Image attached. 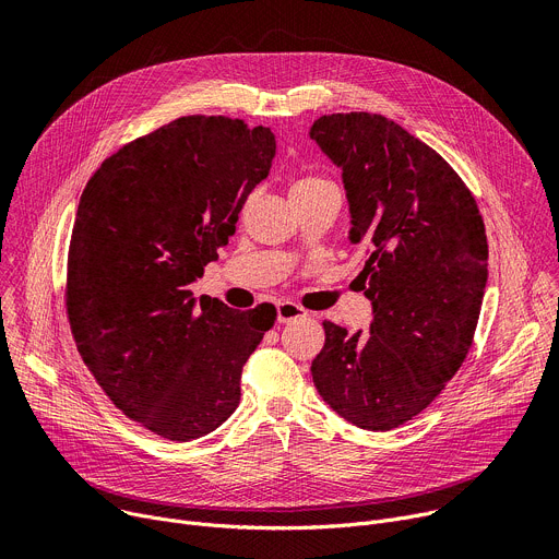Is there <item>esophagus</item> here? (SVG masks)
I'll list each match as a JSON object with an SVG mask.
<instances>
[{
	"label": "esophagus",
	"mask_w": 559,
	"mask_h": 559,
	"mask_svg": "<svg viewBox=\"0 0 559 559\" xmlns=\"http://www.w3.org/2000/svg\"><path fill=\"white\" fill-rule=\"evenodd\" d=\"M304 317H308V312L301 306H296L292 301H283V304L276 306V321L278 323H289V321L304 319Z\"/></svg>",
	"instance_id": "34e87169"
}]
</instances>
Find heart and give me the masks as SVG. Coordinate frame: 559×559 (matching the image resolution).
I'll list each match as a JSON object with an SVG mask.
<instances>
[{
  "instance_id": "obj_1",
  "label": "heart",
  "mask_w": 559,
  "mask_h": 559,
  "mask_svg": "<svg viewBox=\"0 0 559 559\" xmlns=\"http://www.w3.org/2000/svg\"><path fill=\"white\" fill-rule=\"evenodd\" d=\"M323 186H332L328 179L321 177H304L299 181H294L292 193H304V191H314V189H323Z\"/></svg>"
}]
</instances>
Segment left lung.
<instances>
[{
    "mask_svg": "<svg viewBox=\"0 0 559 559\" xmlns=\"http://www.w3.org/2000/svg\"><path fill=\"white\" fill-rule=\"evenodd\" d=\"M310 139L342 168L357 281L373 306L366 334L323 321L319 395L344 420L389 431L427 408L465 361L488 283V238L454 168L395 121L328 115Z\"/></svg>",
    "mask_w": 559,
    "mask_h": 559,
    "instance_id": "8db88e82",
    "label": "left lung"
}]
</instances>
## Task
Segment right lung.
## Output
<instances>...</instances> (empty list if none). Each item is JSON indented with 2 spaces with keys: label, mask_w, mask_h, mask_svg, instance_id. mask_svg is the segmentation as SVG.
<instances>
[{
  "label": "right lung",
  "mask_w": 559,
  "mask_h": 559,
  "mask_svg": "<svg viewBox=\"0 0 559 559\" xmlns=\"http://www.w3.org/2000/svg\"><path fill=\"white\" fill-rule=\"evenodd\" d=\"M276 139L227 117H181L107 157L87 181L67 260V314L121 412L186 442L225 423L242 366L276 310L240 312L189 289L236 231Z\"/></svg>",
  "instance_id": "right-lung-1"
}]
</instances>
